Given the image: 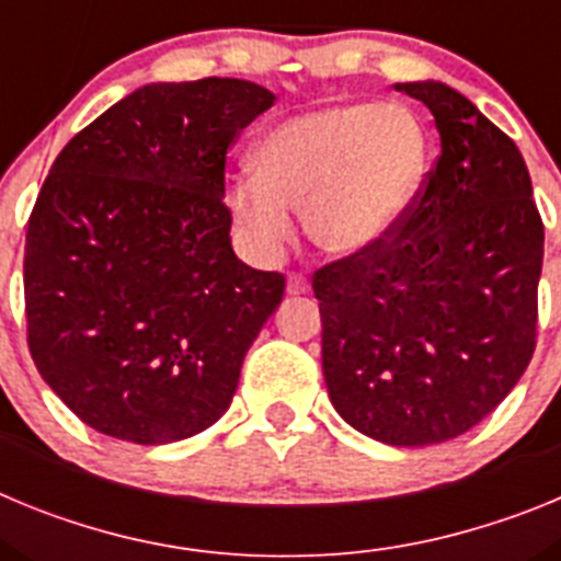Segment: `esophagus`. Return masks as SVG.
Wrapping results in <instances>:
<instances>
[{
    "instance_id": "1",
    "label": "esophagus",
    "mask_w": 561,
    "mask_h": 561,
    "mask_svg": "<svg viewBox=\"0 0 561 561\" xmlns=\"http://www.w3.org/2000/svg\"><path fill=\"white\" fill-rule=\"evenodd\" d=\"M286 291H289V295H306V291H309V280H306L304 275H289Z\"/></svg>"
}]
</instances>
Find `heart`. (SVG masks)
<instances>
[{
    "instance_id": "obj_1",
    "label": "heart",
    "mask_w": 561,
    "mask_h": 561,
    "mask_svg": "<svg viewBox=\"0 0 561 561\" xmlns=\"http://www.w3.org/2000/svg\"><path fill=\"white\" fill-rule=\"evenodd\" d=\"M250 162V176L227 187V205L252 250L275 255L300 210L320 250L359 255L408 216L430 165V134L404 103H334L275 123Z\"/></svg>"
}]
</instances>
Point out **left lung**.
<instances>
[{"instance_id":"left-lung-1","label":"left lung","mask_w":561,"mask_h":561,"mask_svg":"<svg viewBox=\"0 0 561 561\" xmlns=\"http://www.w3.org/2000/svg\"><path fill=\"white\" fill-rule=\"evenodd\" d=\"M433 112L440 157L381 244L317 270L336 413L390 447L444 444L512 393L537 345L545 230L523 153L458 89L396 83Z\"/></svg>"}]
</instances>
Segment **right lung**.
<instances>
[{
	"instance_id": "obj_1",
	"label": "right lung",
	"mask_w": 561,
	"mask_h": 561,
	"mask_svg": "<svg viewBox=\"0 0 561 561\" xmlns=\"http://www.w3.org/2000/svg\"><path fill=\"white\" fill-rule=\"evenodd\" d=\"M272 103L241 78L146 83L49 168L24 244L27 342L98 433L160 447L230 408L286 280L232 252L225 160Z\"/></svg>"
}]
</instances>
